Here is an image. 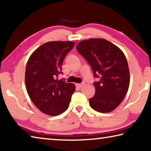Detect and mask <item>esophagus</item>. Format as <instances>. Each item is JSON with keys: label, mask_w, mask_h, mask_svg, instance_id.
I'll list each match as a JSON object with an SVG mask.
<instances>
[{"label": "esophagus", "mask_w": 151, "mask_h": 151, "mask_svg": "<svg viewBox=\"0 0 151 151\" xmlns=\"http://www.w3.org/2000/svg\"><path fill=\"white\" fill-rule=\"evenodd\" d=\"M83 86V84H76V87L78 88H81Z\"/></svg>", "instance_id": "esophagus-1"}]
</instances>
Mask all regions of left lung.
Masks as SVG:
<instances>
[{
	"label": "left lung",
	"mask_w": 151,
	"mask_h": 151,
	"mask_svg": "<svg viewBox=\"0 0 151 151\" xmlns=\"http://www.w3.org/2000/svg\"><path fill=\"white\" fill-rule=\"evenodd\" d=\"M76 50L91 66L95 94L89 99L93 109L101 113L113 111L128 92L130 85L128 64L122 51L104 39L81 41Z\"/></svg>",
	"instance_id": "obj_1"
}]
</instances>
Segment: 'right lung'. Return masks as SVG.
<instances>
[{
	"label": "right lung",
	"mask_w": 151,
	"mask_h": 151,
	"mask_svg": "<svg viewBox=\"0 0 151 151\" xmlns=\"http://www.w3.org/2000/svg\"><path fill=\"white\" fill-rule=\"evenodd\" d=\"M73 42H50L35 50L25 70L26 89L33 104L50 116H57L68 109L75 86L58 80L62 64L75 46Z\"/></svg>",
	"instance_id": "obj_1"
}]
</instances>
